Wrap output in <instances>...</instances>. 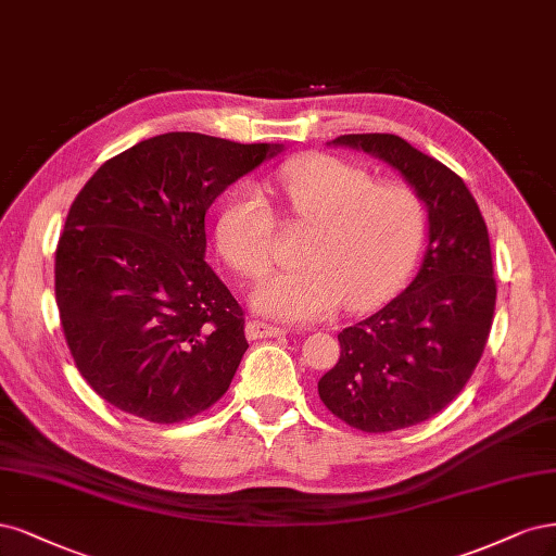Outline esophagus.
<instances>
[{
    "mask_svg": "<svg viewBox=\"0 0 556 556\" xmlns=\"http://www.w3.org/2000/svg\"><path fill=\"white\" fill-rule=\"evenodd\" d=\"M244 332H247L249 339H265V337H281V334H286L283 328L263 324V320H249Z\"/></svg>",
    "mask_w": 556,
    "mask_h": 556,
    "instance_id": "1",
    "label": "esophagus"
}]
</instances>
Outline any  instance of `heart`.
Here are the masks:
<instances>
[{"instance_id":"b5f03b06","label":"heart","mask_w":556,"mask_h":556,"mask_svg":"<svg viewBox=\"0 0 556 556\" xmlns=\"http://www.w3.org/2000/svg\"><path fill=\"white\" fill-rule=\"evenodd\" d=\"M277 187L291 219L309 224L295 270L267 275L254 307L281 320H316L339 304L369 309L397 289L414 263L422 232L420 193L404 182H376L371 170L337 156H309L286 166ZM219 254L242 277H258L273 261L275 217L254 187L230 195L217 219Z\"/></svg>"}]
</instances>
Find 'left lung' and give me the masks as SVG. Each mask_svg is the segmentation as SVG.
<instances>
[{
  "mask_svg": "<svg viewBox=\"0 0 556 556\" xmlns=\"http://www.w3.org/2000/svg\"><path fill=\"white\" fill-rule=\"evenodd\" d=\"M332 146L400 170L427 207L420 270L383 309L337 334L339 363L318 381L337 418L369 434L425 422L451 404L485 351L496 281L490 236L459 175L392 134H349Z\"/></svg>",
  "mask_w": 556,
  "mask_h": 556,
  "instance_id": "obj_1",
  "label": "left lung"
}]
</instances>
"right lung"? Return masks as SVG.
<instances>
[{
  "mask_svg": "<svg viewBox=\"0 0 556 556\" xmlns=\"http://www.w3.org/2000/svg\"><path fill=\"white\" fill-rule=\"evenodd\" d=\"M281 150L161 134L76 195L55 252L60 320L83 379L124 414L182 422L228 390L249 344L242 307L205 263V212Z\"/></svg>",
  "mask_w": 556,
  "mask_h": 556,
  "instance_id": "right-lung-1",
  "label": "right lung"
}]
</instances>
